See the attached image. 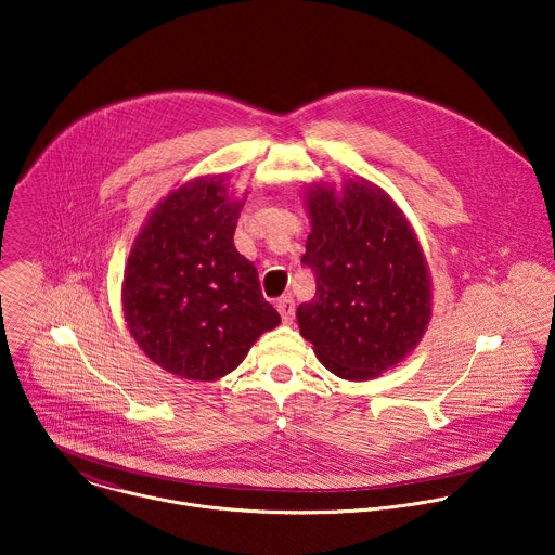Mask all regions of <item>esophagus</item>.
<instances>
[{
	"mask_svg": "<svg viewBox=\"0 0 555 555\" xmlns=\"http://www.w3.org/2000/svg\"><path fill=\"white\" fill-rule=\"evenodd\" d=\"M276 309H279V313H281L283 322H285V324H292V320H294V311H296L294 298H292V296H283V298H279Z\"/></svg>",
	"mask_w": 555,
	"mask_h": 555,
	"instance_id": "obj_1",
	"label": "esophagus"
}]
</instances>
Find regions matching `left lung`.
<instances>
[{
    "mask_svg": "<svg viewBox=\"0 0 555 555\" xmlns=\"http://www.w3.org/2000/svg\"><path fill=\"white\" fill-rule=\"evenodd\" d=\"M311 218L302 263L315 296L296 311L300 335L344 380H372L422 341L430 313V272L422 244L393 198L354 177L341 192L305 188Z\"/></svg>",
    "mask_w": 555,
    "mask_h": 555,
    "instance_id": "8db88e82",
    "label": "left lung"
}]
</instances>
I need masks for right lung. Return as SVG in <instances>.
<instances>
[{"label": "right lung", "instance_id": "1", "mask_svg": "<svg viewBox=\"0 0 555 555\" xmlns=\"http://www.w3.org/2000/svg\"><path fill=\"white\" fill-rule=\"evenodd\" d=\"M227 177H196L155 205L122 279V313L142 352L188 380L233 372L250 346L281 324L257 268L233 244L246 198Z\"/></svg>", "mask_w": 555, "mask_h": 555}]
</instances>
